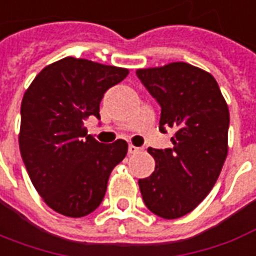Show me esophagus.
I'll return each instance as SVG.
<instances>
[{
    "instance_id": "1",
    "label": "esophagus",
    "mask_w": 256,
    "mask_h": 256,
    "mask_svg": "<svg viewBox=\"0 0 256 256\" xmlns=\"http://www.w3.org/2000/svg\"><path fill=\"white\" fill-rule=\"evenodd\" d=\"M142 150V148H138V146L135 145H130L128 146V152L131 153V154H135V153H139V152Z\"/></svg>"
}]
</instances>
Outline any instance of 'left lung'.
Masks as SVG:
<instances>
[{
	"mask_svg": "<svg viewBox=\"0 0 256 256\" xmlns=\"http://www.w3.org/2000/svg\"><path fill=\"white\" fill-rule=\"evenodd\" d=\"M136 75L162 107L158 130H176L172 149L148 152L154 172L139 180L152 213L178 219L208 196L228 152L230 114L216 79L186 62L138 70Z\"/></svg>",
	"mask_w": 256,
	"mask_h": 256,
	"instance_id": "left-lung-1",
	"label": "left lung"
}]
</instances>
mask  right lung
Here are the masks:
<instances>
[{
	"mask_svg": "<svg viewBox=\"0 0 256 256\" xmlns=\"http://www.w3.org/2000/svg\"><path fill=\"white\" fill-rule=\"evenodd\" d=\"M128 74L126 68L66 57L43 68L24 92L19 149L32 184L57 213L84 218L104 198L128 144H100L88 135L84 121L100 118L107 89Z\"/></svg>",
	"mask_w": 256,
	"mask_h": 256,
	"instance_id": "right-lung-1",
	"label": "right lung"
}]
</instances>
